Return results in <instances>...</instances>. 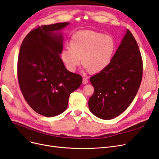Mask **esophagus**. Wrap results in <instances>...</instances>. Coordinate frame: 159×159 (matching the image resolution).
I'll return each mask as SVG.
<instances>
[{"mask_svg": "<svg viewBox=\"0 0 159 159\" xmlns=\"http://www.w3.org/2000/svg\"><path fill=\"white\" fill-rule=\"evenodd\" d=\"M88 83H89V80H88V79L86 78H83V84H86Z\"/></svg>", "mask_w": 159, "mask_h": 159, "instance_id": "34e87169", "label": "esophagus"}]
</instances>
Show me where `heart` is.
I'll list each match as a JSON object with an SVG mask.
<instances>
[{
  "label": "heart",
  "mask_w": 159,
  "mask_h": 159,
  "mask_svg": "<svg viewBox=\"0 0 159 159\" xmlns=\"http://www.w3.org/2000/svg\"><path fill=\"white\" fill-rule=\"evenodd\" d=\"M70 47L61 52V57L67 69L74 72L81 63L92 73H99L110 63L116 48V43L111 35L91 30L74 33L69 40Z\"/></svg>",
  "instance_id": "1"
}]
</instances>
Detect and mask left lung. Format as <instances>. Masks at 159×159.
Wrapping results in <instances>:
<instances>
[{
    "label": "left lung",
    "mask_w": 159,
    "mask_h": 159,
    "mask_svg": "<svg viewBox=\"0 0 159 159\" xmlns=\"http://www.w3.org/2000/svg\"><path fill=\"white\" fill-rule=\"evenodd\" d=\"M142 74L143 62L138 43L126 29L108 66L90 79L94 88L89 101L90 112L103 120L120 115L136 96Z\"/></svg>",
    "instance_id": "obj_1"
}]
</instances>
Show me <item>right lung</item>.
<instances>
[{
    "label": "right lung",
    "mask_w": 159,
    "mask_h": 159,
    "mask_svg": "<svg viewBox=\"0 0 159 159\" xmlns=\"http://www.w3.org/2000/svg\"><path fill=\"white\" fill-rule=\"evenodd\" d=\"M69 22L43 25L29 32L21 43L17 78L25 101L35 112L57 116L66 110L70 93L83 78L69 71L60 57L63 37L61 30Z\"/></svg>",
    "instance_id": "add662e5"
}]
</instances>
